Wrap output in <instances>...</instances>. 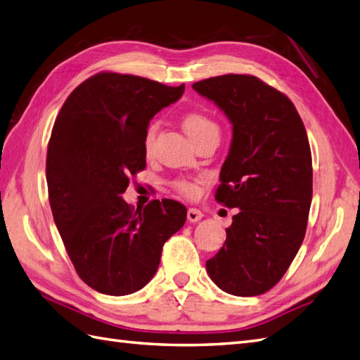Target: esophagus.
<instances>
[{
    "mask_svg": "<svg viewBox=\"0 0 360 360\" xmlns=\"http://www.w3.org/2000/svg\"><path fill=\"white\" fill-rule=\"evenodd\" d=\"M201 218H203V214H201V210H198L195 207H189L188 209V220L191 223H197V221L201 220Z\"/></svg>",
    "mask_w": 360,
    "mask_h": 360,
    "instance_id": "esophagus-1",
    "label": "esophagus"
}]
</instances>
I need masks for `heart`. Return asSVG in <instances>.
<instances>
[{
    "label": "heart",
    "instance_id": "heart-1",
    "mask_svg": "<svg viewBox=\"0 0 360 360\" xmlns=\"http://www.w3.org/2000/svg\"><path fill=\"white\" fill-rule=\"evenodd\" d=\"M157 124H151L145 131V137H143V150L146 154H150L153 150L154 140L157 136ZM183 129L188 134V137L192 140V142H198V140H203L210 136H218L220 137V128H218L217 122L210 119L209 116L203 112L198 111H192L188 112L185 117H183ZM172 188L179 192V194L185 195V197H195L198 188L195 186V183H192L186 179H177L172 181Z\"/></svg>",
    "mask_w": 360,
    "mask_h": 360
}]
</instances>
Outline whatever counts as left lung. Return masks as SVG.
<instances>
[{"label": "left lung", "instance_id": "obj_1", "mask_svg": "<svg viewBox=\"0 0 360 360\" xmlns=\"http://www.w3.org/2000/svg\"><path fill=\"white\" fill-rule=\"evenodd\" d=\"M229 117L233 137L215 200L238 207L226 241L206 261L210 279L235 296L276 285L305 236L313 194L311 151L293 102L250 75L192 85Z\"/></svg>", "mask_w": 360, "mask_h": 360}]
</instances>
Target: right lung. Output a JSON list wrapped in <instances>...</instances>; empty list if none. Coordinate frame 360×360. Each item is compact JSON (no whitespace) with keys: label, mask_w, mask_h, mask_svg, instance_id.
I'll use <instances>...</instances> for the list:
<instances>
[{"label":"right lung","mask_w":360,"mask_h":360,"mask_svg":"<svg viewBox=\"0 0 360 360\" xmlns=\"http://www.w3.org/2000/svg\"><path fill=\"white\" fill-rule=\"evenodd\" d=\"M185 84L102 72L68 96L55 120L46 175L55 224L82 281L111 296L145 287L166 240L186 221L175 200L131 207L122 198L131 175L143 171L145 131Z\"/></svg>","instance_id":"add662e5"}]
</instances>
